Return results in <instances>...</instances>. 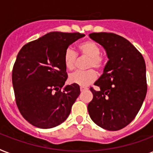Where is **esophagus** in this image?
Instances as JSON below:
<instances>
[{"mask_svg":"<svg viewBox=\"0 0 153 153\" xmlns=\"http://www.w3.org/2000/svg\"><path fill=\"white\" fill-rule=\"evenodd\" d=\"M87 90H88V88H86V87H80V91H82H82H87Z\"/></svg>","mask_w":153,"mask_h":153,"instance_id":"1","label":"esophagus"}]
</instances>
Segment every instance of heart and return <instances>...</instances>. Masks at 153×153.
Returning a JSON list of instances; mask_svg holds the SVG:
<instances>
[{
  "mask_svg": "<svg viewBox=\"0 0 153 153\" xmlns=\"http://www.w3.org/2000/svg\"><path fill=\"white\" fill-rule=\"evenodd\" d=\"M78 49L81 54L90 58L88 67H94L96 69H101L104 64V60L100 55L101 48L96 42L92 40H86L78 45ZM63 61L67 70L72 71L75 67L76 62V53L71 48L67 49L63 55ZM97 79V74L94 70H89L87 71H76L71 74L69 77L71 83L76 84L82 87H86L93 83Z\"/></svg>",
  "mask_w": 153,
  "mask_h": 153,
  "instance_id": "obj_1",
  "label": "heart"
}]
</instances>
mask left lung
<instances>
[{
	"label": "left lung",
	"mask_w": 153,
	"mask_h": 153,
	"mask_svg": "<svg viewBox=\"0 0 153 153\" xmlns=\"http://www.w3.org/2000/svg\"><path fill=\"white\" fill-rule=\"evenodd\" d=\"M91 39L105 50L108 62L94 82L88 104L92 121L106 130H119L128 126L140 110L147 93L146 66L142 55L130 42L118 35L94 32Z\"/></svg>",
	"instance_id": "1"
}]
</instances>
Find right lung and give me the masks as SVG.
<instances>
[{
  "mask_svg": "<svg viewBox=\"0 0 153 153\" xmlns=\"http://www.w3.org/2000/svg\"><path fill=\"white\" fill-rule=\"evenodd\" d=\"M83 36L79 32H49L25 44L18 53L12 75L16 102L32 126L54 128L69 116L80 88L71 84L61 91L67 79L63 55Z\"/></svg>",
  "mask_w": 153,
  "mask_h": 153,
  "instance_id": "add662e5",
  "label": "right lung"
}]
</instances>
